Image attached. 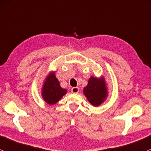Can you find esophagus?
<instances>
[{"label": "esophagus", "instance_id": "34e87169", "mask_svg": "<svg viewBox=\"0 0 151 151\" xmlns=\"http://www.w3.org/2000/svg\"><path fill=\"white\" fill-rule=\"evenodd\" d=\"M71 91H72L73 93H76V94H77V93L79 92V88L78 87H73V88H71Z\"/></svg>", "mask_w": 151, "mask_h": 151}]
</instances>
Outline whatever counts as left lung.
Segmentation results:
<instances>
[{"instance_id": "1", "label": "left lung", "mask_w": 151, "mask_h": 151, "mask_svg": "<svg viewBox=\"0 0 151 151\" xmlns=\"http://www.w3.org/2000/svg\"><path fill=\"white\" fill-rule=\"evenodd\" d=\"M83 94L88 102L94 106H99L108 97V89L103 77L91 76L88 79V84L83 88Z\"/></svg>"}]
</instances>
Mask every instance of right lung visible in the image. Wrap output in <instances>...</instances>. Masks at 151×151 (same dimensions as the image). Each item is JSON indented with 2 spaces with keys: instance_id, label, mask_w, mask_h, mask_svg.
<instances>
[{
  "instance_id": "right-lung-1",
  "label": "right lung",
  "mask_w": 151,
  "mask_h": 151,
  "mask_svg": "<svg viewBox=\"0 0 151 151\" xmlns=\"http://www.w3.org/2000/svg\"><path fill=\"white\" fill-rule=\"evenodd\" d=\"M67 90L60 86V82L54 72L50 73L45 79L42 87V97L45 102L52 105L57 103L65 94Z\"/></svg>"
}]
</instances>
